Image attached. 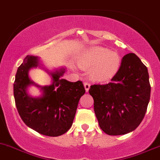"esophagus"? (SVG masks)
Returning a JSON list of instances; mask_svg holds the SVG:
<instances>
[{
    "instance_id": "esophagus-1",
    "label": "esophagus",
    "mask_w": 160,
    "mask_h": 160,
    "mask_svg": "<svg viewBox=\"0 0 160 160\" xmlns=\"http://www.w3.org/2000/svg\"><path fill=\"white\" fill-rule=\"evenodd\" d=\"M83 85H84V88H85V90H86V91L88 92V91H89L90 89V87H91V84H90L88 82H84V83H83Z\"/></svg>"
}]
</instances>
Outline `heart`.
Here are the masks:
<instances>
[{
  "mask_svg": "<svg viewBox=\"0 0 160 160\" xmlns=\"http://www.w3.org/2000/svg\"><path fill=\"white\" fill-rule=\"evenodd\" d=\"M79 66L83 69L91 68L90 75L97 81H106L119 70L121 58L116 52L106 48L94 46L85 51L78 60Z\"/></svg>",
  "mask_w": 160,
  "mask_h": 160,
  "instance_id": "heart-1",
  "label": "heart"
}]
</instances>
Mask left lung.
<instances>
[{
  "mask_svg": "<svg viewBox=\"0 0 160 160\" xmlns=\"http://www.w3.org/2000/svg\"><path fill=\"white\" fill-rule=\"evenodd\" d=\"M150 92L146 66L135 54L124 55L111 82L91 85L89 89L101 129L108 135L134 131L144 119Z\"/></svg>",
  "mask_w": 160,
  "mask_h": 160,
  "instance_id": "left-lung-1",
  "label": "left lung"
}]
</instances>
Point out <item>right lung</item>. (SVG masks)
I'll return each instance as SVG.
<instances>
[{
    "label": "right lung",
    "instance_id": "obj_1",
    "mask_svg": "<svg viewBox=\"0 0 160 160\" xmlns=\"http://www.w3.org/2000/svg\"><path fill=\"white\" fill-rule=\"evenodd\" d=\"M38 66V58L27 56L18 68L14 82V97L20 117L26 126L41 134L57 137L71 128L80 97L85 93L80 80L69 82L61 78L65 69L52 72L53 83L41 88L43 96L29 97L27 87L33 84L29 70Z\"/></svg>",
    "mask_w": 160,
    "mask_h": 160
}]
</instances>
